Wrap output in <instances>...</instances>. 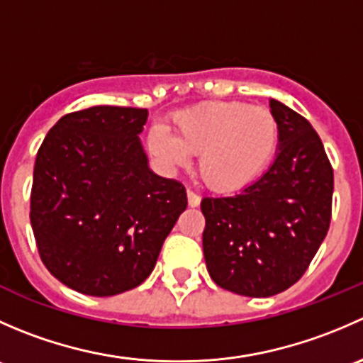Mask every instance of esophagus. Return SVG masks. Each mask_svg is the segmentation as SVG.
Segmentation results:
<instances>
[{
    "label": "esophagus",
    "instance_id": "esophagus-1",
    "mask_svg": "<svg viewBox=\"0 0 363 363\" xmlns=\"http://www.w3.org/2000/svg\"><path fill=\"white\" fill-rule=\"evenodd\" d=\"M188 205L189 207H199L200 205V196L193 193L191 189H188Z\"/></svg>",
    "mask_w": 363,
    "mask_h": 363
}]
</instances>
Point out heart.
<instances>
[{"label": "heart", "instance_id": "b5f03b06", "mask_svg": "<svg viewBox=\"0 0 363 363\" xmlns=\"http://www.w3.org/2000/svg\"><path fill=\"white\" fill-rule=\"evenodd\" d=\"M177 135L163 124L149 131V147L170 167L199 155L208 188L233 193L247 188L269 167L279 145V124L269 108L214 101L175 116Z\"/></svg>", "mask_w": 363, "mask_h": 363}]
</instances>
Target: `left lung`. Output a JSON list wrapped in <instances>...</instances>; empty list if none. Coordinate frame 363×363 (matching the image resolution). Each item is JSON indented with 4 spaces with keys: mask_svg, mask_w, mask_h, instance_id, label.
<instances>
[{
    "mask_svg": "<svg viewBox=\"0 0 363 363\" xmlns=\"http://www.w3.org/2000/svg\"><path fill=\"white\" fill-rule=\"evenodd\" d=\"M279 145L269 170L232 196L203 199L208 276L237 295L288 290L309 267L330 226L334 170L314 128L270 98Z\"/></svg>",
    "mask_w": 363,
    "mask_h": 363,
    "instance_id": "left-lung-1",
    "label": "left lung"
}]
</instances>
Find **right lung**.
<instances>
[{
    "instance_id": "add662e5",
    "label": "right lung",
    "mask_w": 363,
    "mask_h": 363,
    "mask_svg": "<svg viewBox=\"0 0 363 363\" xmlns=\"http://www.w3.org/2000/svg\"><path fill=\"white\" fill-rule=\"evenodd\" d=\"M147 116L111 105L67 113L38 149L36 246L49 272L79 294L112 296L144 283L186 211L184 186L149 168L138 138Z\"/></svg>"
}]
</instances>
